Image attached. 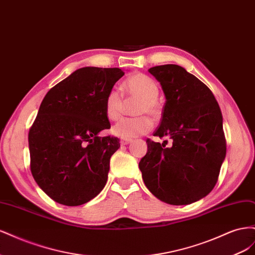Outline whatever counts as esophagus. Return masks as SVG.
<instances>
[{"mask_svg":"<svg viewBox=\"0 0 255 255\" xmlns=\"http://www.w3.org/2000/svg\"><path fill=\"white\" fill-rule=\"evenodd\" d=\"M130 141V139H128V138H122V139L120 140V143L122 144V145H126V144H128Z\"/></svg>","mask_w":255,"mask_h":255,"instance_id":"34e87169","label":"esophagus"}]
</instances>
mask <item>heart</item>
I'll use <instances>...</instances> for the list:
<instances>
[{"instance_id":"heart-1","label":"heart","mask_w":255,"mask_h":255,"mask_svg":"<svg viewBox=\"0 0 255 255\" xmlns=\"http://www.w3.org/2000/svg\"><path fill=\"white\" fill-rule=\"evenodd\" d=\"M125 88L130 97L140 99L137 106V114L142 115L136 118H125L113 127V133L122 138H134L146 134L152 128L151 119L144 114L152 117H157L160 109L157 98L159 95L158 84L150 76L143 73L130 75L125 82ZM104 110L110 120H118L123 112V99L120 92L112 89L105 97Z\"/></svg>"}]
</instances>
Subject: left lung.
<instances>
[{
  "instance_id": "1",
  "label": "left lung",
  "mask_w": 255,
  "mask_h": 255,
  "mask_svg": "<svg viewBox=\"0 0 255 255\" xmlns=\"http://www.w3.org/2000/svg\"><path fill=\"white\" fill-rule=\"evenodd\" d=\"M149 72L166 97L153 135L169 137L172 145L146 139L148 151L139 161L142 180L160 201L194 203L213 190L226 157L220 107L211 89L181 66H156Z\"/></svg>"
}]
</instances>
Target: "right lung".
I'll list each match as a JSON object with an SVG mask.
<instances>
[{
    "label": "right lung",
    "instance_id": "1",
    "mask_svg": "<svg viewBox=\"0 0 255 255\" xmlns=\"http://www.w3.org/2000/svg\"><path fill=\"white\" fill-rule=\"evenodd\" d=\"M123 75L119 68L84 67L43 98L28 133L30 171L55 202L82 205L104 188L120 143L99 133L111 128L105 97Z\"/></svg>",
    "mask_w": 255,
    "mask_h": 255
}]
</instances>
